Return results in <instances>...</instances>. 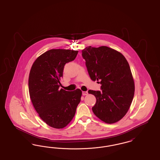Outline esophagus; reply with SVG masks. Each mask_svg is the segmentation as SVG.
Masks as SVG:
<instances>
[{"label":"esophagus","instance_id":"34e87169","mask_svg":"<svg viewBox=\"0 0 160 160\" xmlns=\"http://www.w3.org/2000/svg\"><path fill=\"white\" fill-rule=\"evenodd\" d=\"M82 94H83V95H87L88 94V92L87 91H83Z\"/></svg>","mask_w":160,"mask_h":160}]
</instances>
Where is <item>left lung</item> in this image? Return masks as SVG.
Returning a JSON list of instances; mask_svg holds the SVG:
<instances>
[{
  "label": "left lung",
  "instance_id": "obj_1",
  "mask_svg": "<svg viewBox=\"0 0 160 160\" xmlns=\"http://www.w3.org/2000/svg\"><path fill=\"white\" fill-rule=\"evenodd\" d=\"M82 56L91 79L101 84L102 91H88L97 99L93 113L107 123L118 122L128 111L135 91L128 62L122 53L107 46H88Z\"/></svg>",
  "mask_w": 160,
  "mask_h": 160
}]
</instances>
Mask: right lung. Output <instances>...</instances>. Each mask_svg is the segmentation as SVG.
Masks as SVG:
<instances>
[{"instance_id":"right-lung-1","label":"right lung","mask_w":160,"mask_h":160,"mask_svg":"<svg viewBox=\"0 0 160 160\" xmlns=\"http://www.w3.org/2000/svg\"><path fill=\"white\" fill-rule=\"evenodd\" d=\"M77 50L52 49L33 62L29 76L31 101L41 119L54 128L65 127L74 118L82 92L59 89L67 63L74 61Z\"/></svg>"}]
</instances>
